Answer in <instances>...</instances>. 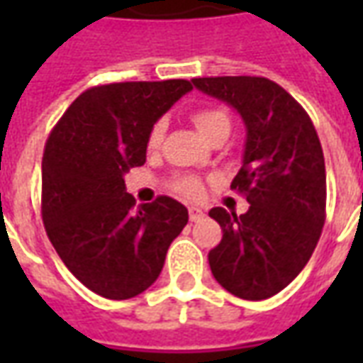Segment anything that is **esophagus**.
<instances>
[{
  "label": "esophagus",
  "instance_id": "34e87169",
  "mask_svg": "<svg viewBox=\"0 0 363 363\" xmlns=\"http://www.w3.org/2000/svg\"><path fill=\"white\" fill-rule=\"evenodd\" d=\"M189 216H190V221H200L202 218H204L206 213L204 210H200V208H196V206H190Z\"/></svg>",
  "mask_w": 363,
  "mask_h": 363
}]
</instances>
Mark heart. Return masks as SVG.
Listing matches in <instances>:
<instances>
[{
	"instance_id": "heart-1",
	"label": "heart",
	"mask_w": 363,
	"mask_h": 363,
	"mask_svg": "<svg viewBox=\"0 0 363 363\" xmlns=\"http://www.w3.org/2000/svg\"><path fill=\"white\" fill-rule=\"evenodd\" d=\"M192 122L200 134L204 135L206 140H210L213 134H218L221 130H229L231 128V120L221 108H200V111L192 112ZM163 122H157L155 126L151 128L150 138H147V145L150 147H157L163 138ZM173 189L184 198H198L204 190L202 181L194 177V174H182L179 179L173 181Z\"/></svg>"
}]
</instances>
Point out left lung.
I'll return each mask as SVG.
<instances>
[{"instance_id": "1", "label": "left lung", "mask_w": 363, "mask_h": 363, "mask_svg": "<svg viewBox=\"0 0 363 363\" xmlns=\"http://www.w3.org/2000/svg\"><path fill=\"white\" fill-rule=\"evenodd\" d=\"M192 85L233 106L247 130L231 189L251 206L241 216L210 210L223 229L208 255L210 268L229 294L268 299L303 270L323 231L327 174L319 135L303 106L267 77H198Z\"/></svg>"}]
</instances>
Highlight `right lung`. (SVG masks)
Wrapping results in <instances>:
<instances>
[{
    "mask_svg": "<svg viewBox=\"0 0 363 363\" xmlns=\"http://www.w3.org/2000/svg\"><path fill=\"white\" fill-rule=\"evenodd\" d=\"M186 79L91 87L54 126L43 155V221L54 249L85 288L130 299L157 280L189 210L169 196L134 208L124 174L145 163L153 124Z\"/></svg>",
    "mask_w": 363,
    "mask_h": 363,
    "instance_id": "1",
    "label": "right lung"
}]
</instances>
